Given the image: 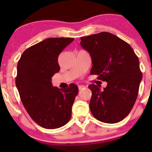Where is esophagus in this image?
Returning a JSON list of instances; mask_svg holds the SVG:
<instances>
[{"label":"esophagus","mask_w":152,"mask_h":152,"mask_svg":"<svg viewBox=\"0 0 152 152\" xmlns=\"http://www.w3.org/2000/svg\"><path fill=\"white\" fill-rule=\"evenodd\" d=\"M78 87H79V90H83V89L85 87V86H84V85H79V86H78Z\"/></svg>","instance_id":"1"}]
</instances>
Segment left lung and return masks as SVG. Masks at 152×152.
Here are the masks:
<instances>
[{"label": "left lung", "instance_id": "8db88e82", "mask_svg": "<svg viewBox=\"0 0 152 152\" xmlns=\"http://www.w3.org/2000/svg\"><path fill=\"white\" fill-rule=\"evenodd\" d=\"M80 45L91 56L90 74L107 82L104 90L89 85L92 114L104 123L121 121L129 114L138 95L142 79L138 57L129 44L109 32L82 37Z\"/></svg>", "mask_w": 152, "mask_h": 152}]
</instances>
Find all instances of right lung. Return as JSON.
<instances>
[{"mask_svg":"<svg viewBox=\"0 0 152 152\" xmlns=\"http://www.w3.org/2000/svg\"><path fill=\"white\" fill-rule=\"evenodd\" d=\"M74 38L52 37L29 47L18 63L15 84L27 113L45 129H57L70 121L79 88L53 87L51 77L60 70L59 53Z\"/></svg>","mask_w":152,"mask_h":152,"instance_id":"add662e5","label":"right lung"}]
</instances>
